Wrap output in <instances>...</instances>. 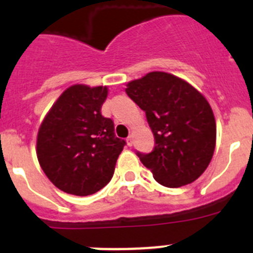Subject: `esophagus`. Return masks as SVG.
Here are the masks:
<instances>
[{"mask_svg": "<svg viewBox=\"0 0 253 253\" xmlns=\"http://www.w3.org/2000/svg\"><path fill=\"white\" fill-rule=\"evenodd\" d=\"M126 143H128L129 147L133 146V137H131V135H129V137L126 138Z\"/></svg>", "mask_w": 253, "mask_h": 253, "instance_id": "obj_1", "label": "esophagus"}]
</instances>
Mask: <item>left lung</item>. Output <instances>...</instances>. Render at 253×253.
<instances>
[{"label":"left lung","instance_id":"left-lung-1","mask_svg":"<svg viewBox=\"0 0 253 253\" xmlns=\"http://www.w3.org/2000/svg\"><path fill=\"white\" fill-rule=\"evenodd\" d=\"M128 96L154 135L151 153L137 152L154 180L167 187L191 184L209 166L215 148L214 114L204 96L173 75L151 72L129 82Z\"/></svg>","mask_w":253,"mask_h":253}]
</instances>
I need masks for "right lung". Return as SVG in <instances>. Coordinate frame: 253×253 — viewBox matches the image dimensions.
<instances>
[{
    "instance_id": "right-lung-1",
    "label": "right lung",
    "mask_w": 253,
    "mask_h": 253,
    "mask_svg": "<svg viewBox=\"0 0 253 253\" xmlns=\"http://www.w3.org/2000/svg\"><path fill=\"white\" fill-rule=\"evenodd\" d=\"M106 87L75 84L67 88L42 123L37 154L49 180L77 196L97 193L111 180L126 144L101 114Z\"/></svg>"
}]
</instances>
